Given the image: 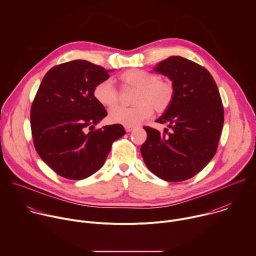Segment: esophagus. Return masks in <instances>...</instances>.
<instances>
[{"label": "esophagus", "instance_id": "1", "mask_svg": "<svg viewBox=\"0 0 256 256\" xmlns=\"http://www.w3.org/2000/svg\"><path fill=\"white\" fill-rule=\"evenodd\" d=\"M134 128V126H124V130H126V132H132Z\"/></svg>", "mask_w": 256, "mask_h": 256}]
</instances>
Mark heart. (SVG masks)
Wrapping results in <instances>:
<instances>
[{
  "mask_svg": "<svg viewBox=\"0 0 256 256\" xmlns=\"http://www.w3.org/2000/svg\"><path fill=\"white\" fill-rule=\"evenodd\" d=\"M124 88H134L136 105L116 106L109 112L112 122L134 126L148 120L154 114L167 112L175 98V86L170 79H161L155 72L144 70H128L120 76ZM94 99L104 107H112L120 100V92L110 80H102L93 88Z\"/></svg>",
  "mask_w": 256,
  "mask_h": 256,
  "instance_id": "1",
  "label": "heart"
}]
</instances>
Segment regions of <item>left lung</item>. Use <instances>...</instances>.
<instances>
[{"label":"left lung","mask_w":256,"mask_h":256,"mask_svg":"<svg viewBox=\"0 0 256 256\" xmlns=\"http://www.w3.org/2000/svg\"><path fill=\"white\" fill-rule=\"evenodd\" d=\"M175 86V98L156 122L171 128L160 132L144 126L147 140L140 154L149 170L169 182L188 180L202 171L214 156L224 124L220 92L202 66L172 56L155 68Z\"/></svg>","instance_id":"8db88e82"}]
</instances>
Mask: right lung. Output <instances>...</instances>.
I'll use <instances>...</instances> for the list:
<instances>
[{
  "instance_id": "right-lung-1",
  "label": "right lung",
  "mask_w": 256,
  "mask_h": 256,
  "mask_svg": "<svg viewBox=\"0 0 256 256\" xmlns=\"http://www.w3.org/2000/svg\"><path fill=\"white\" fill-rule=\"evenodd\" d=\"M109 78L104 68L83 60L52 66L33 99L30 126L34 148L60 176L81 180L99 170L122 124L94 128L107 116L93 97L94 86Z\"/></svg>"
}]
</instances>
